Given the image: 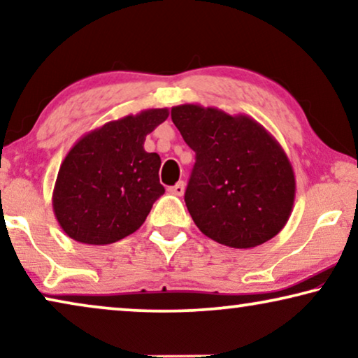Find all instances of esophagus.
Listing matches in <instances>:
<instances>
[{
    "label": "esophagus",
    "instance_id": "34e87169",
    "mask_svg": "<svg viewBox=\"0 0 358 358\" xmlns=\"http://www.w3.org/2000/svg\"><path fill=\"white\" fill-rule=\"evenodd\" d=\"M169 192L174 194V195H182L185 192V184L180 180V182H178L176 185H173V187H169Z\"/></svg>",
    "mask_w": 358,
    "mask_h": 358
}]
</instances>
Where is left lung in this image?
<instances>
[{"label": "left lung", "mask_w": 358, "mask_h": 358, "mask_svg": "<svg viewBox=\"0 0 358 358\" xmlns=\"http://www.w3.org/2000/svg\"><path fill=\"white\" fill-rule=\"evenodd\" d=\"M171 119L195 151L185 189L194 223L213 241L251 249L277 236L295 202V173L280 143L252 119L180 104Z\"/></svg>", "instance_id": "left-lung-1"}]
</instances>
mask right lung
<instances>
[{"instance_id": "1", "label": "right lung", "mask_w": 358, "mask_h": 358, "mask_svg": "<svg viewBox=\"0 0 358 358\" xmlns=\"http://www.w3.org/2000/svg\"><path fill=\"white\" fill-rule=\"evenodd\" d=\"M169 110L146 109L107 122L83 135L63 159L52 205L58 224L71 239L92 246L135 233L164 194L161 158L145 151V138Z\"/></svg>"}]
</instances>
